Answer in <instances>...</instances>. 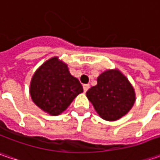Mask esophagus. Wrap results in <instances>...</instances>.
<instances>
[{"label":"esophagus","instance_id":"esophagus-1","mask_svg":"<svg viewBox=\"0 0 160 160\" xmlns=\"http://www.w3.org/2000/svg\"><path fill=\"white\" fill-rule=\"evenodd\" d=\"M83 91H84V92H86L88 91V89L90 88V85L89 84H83Z\"/></svg>","mask_w":160,"mask_h":160}]
</instances>
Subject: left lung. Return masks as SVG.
Here are the masks:
<instances>
[{
	"label": "left lung",
	"instance_id": "left-lung-1",
	"mask_svg": "<svg viewBox=\"0 0 160 160\" xmlns=\"http://www.w3.org/2000/svg\"><path fill=\"white\" fill-rule=\"evenodd\" d=\"M86 96L102 119L116 121L126 116L135 102V92L127 77L118 68L108 69L97 78Z\"/></svg>",
	"mask_w": 160,
	"mask_h": 160
}]
</instances>
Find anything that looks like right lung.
<instances>
[{
  "instance_id": "1",
  "label": "right lung",
  "mask_w": 160,
  "mask_h": 160,
  "mask_svg": "<svg viewBox=\"0 0 160 160\" xmlns=\"http://www.w3.org/2000/svg\"><path fill=\"white\" fill-rule=\"evenodd\" d=\"M83 92L79 80L71 75L68 65L58 57L41 65L30 82L32 101L51 116L60 115Z\"/></svg>"
}]
</instances>
